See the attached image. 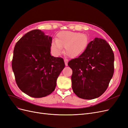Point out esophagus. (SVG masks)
I'll use <instances>...</instances> for the list:
<instances>
[{
	"instance_id": "esophagus-1",
	"label": "esophagus",
	"mask_w": 128,
	"mask_h": 128,
	"mask_svg": "<svg viewBox=\"0 0 128 128\" xmlns=\"http://www.w3.org/2000/svg\"><path fill=\"white\" fill-rule=\"evenodd\" d=\"M64 63H65V65L67 66L68 65V60L67 59H64Z\"/></svg>"
}]
</instances>
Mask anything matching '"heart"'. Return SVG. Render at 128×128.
Returning a JSON list of instances; mask_svg holds the SVG:
<instances>
[{
	"label": "heart",
	"mask_w": 128,
	"mask_h": 128,
	"mask_svg": "<svg viewBox=\"0 0 128 128\" xmlns=\"http://www.w3.org/2000/svg\"><path fill=\"white\" fill-rule=\"evenodd\" d=\"M88 37L84 34L62 31L56 35V40H53L51 43V50L56 56H59L64 48L66 54L70 58L79 56L86 48Z\"/></svg>",
	"instance_id": "1"
}]
</instances>
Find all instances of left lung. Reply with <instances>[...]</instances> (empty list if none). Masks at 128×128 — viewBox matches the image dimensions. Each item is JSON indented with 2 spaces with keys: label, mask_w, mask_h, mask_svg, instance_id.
<instances>
[{
  "label": "left lung",
  "mask_w": 128,
  "mask_h": 128,
  "mask_svg": "<svg viewBox=\"0 0 128 128\" xmlns=\"http://www.w3.org/2000/svg\"><path fill=\"white\" fill-rule=\"evenodd\" d=\"M114 55L108 42L95 38L84 52L69 61L72 70V88L79 98L94 99L106 90L114 74Z\"/></svg>",
  "instance_id": "8db88e82"
}]
</instances>
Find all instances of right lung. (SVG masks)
<instances>
[{"instance_id": "right-lung-1", "label": "right lung", "mask_w": 128, "mask_h": 128, "mask_svg": "<svg viewBox=\"0 0 128 128\" xmlns=\"http://www.w3.org/2000/svg\"><path fill=\"white\" fill-rule=\"evenodd\" d=\"M52 37L35 29L27 32L15 45L12 66L19 88L34 98H42L54 90L64 68L62 58L51 55Z\"/></svg>"}]
</instances>
